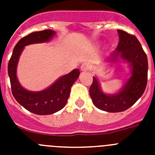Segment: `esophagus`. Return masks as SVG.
<instances>
[{
	"mask_svg": "<svg viewBox=\"0 0 155 155\" xmlns=\"http://www.w3.org/2000/svg\"><path fill=\"white\" fill-rule=\"evenodd\" d=\"M90 69V65L87 63H84L81 66V71H87Z\"/></svg>",
	"mask_w": 155,
	"mask_h": 155,
	"instance_id": "1",
	"label": "esophagus"
}]
</instances>
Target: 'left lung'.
<instances>
[{
  "mask_svg": "<svg viewBox=\"0 0 155 155\" xmlns=\"http://www.w3.org/2000/svg\"><path fill=\"white\" fill-rule=\"evenodd\" d=\"M120 42L116 50L105 57L104 61L127 63L130 72L121 89L115 94H106L101 89L99 79L93 77L89 94L93 104L98 109L109 113H119L127 110L142 96L147 82V57L141 45L134 35L123 30H117Z\"/></svg>",
  "mask_w": 155,
  "mask_h": 155,
  "instance_id": "1",
  "label": "left lung"
}]
</instances>
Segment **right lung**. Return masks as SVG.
Returning a JSON list of instances; mask_svg holds the SVG:
<instances>
[{
    "label": "right lung",
    "instance_id": "1",
    "mask_svg": "<svg viewBox=\"0 0 155 155\" xmlns=\"http://www.w3.org/2000/svg\"><path fill=\"white\" fill-rule=\"evenodd\" d=\"M55 35L56 31L50 29L31 32L18 42L8 63V76L14 97L25 109L37 115L53 114L62 109L69 98L71 87L80 75L78 69L73 70L39 91H28L21 85L17 78V67L25 46L47 42Z\"/></svg>",
    "mask_w": 155,
    "mask_h": 155
}]
</instances>
